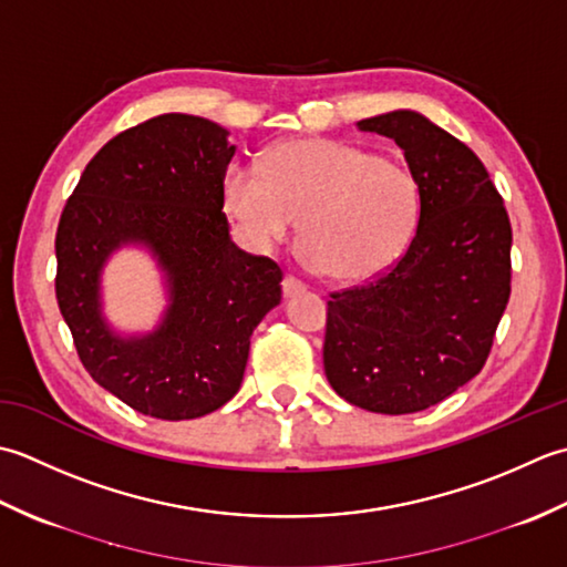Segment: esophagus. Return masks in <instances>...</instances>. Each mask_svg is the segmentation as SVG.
Segmentation results:
<instances>
[{"instance_id":"obj_1","label":"esophagus","mask_w":567,"mask_h":567,"mask_svg":"<svg viewBox=\"0 0 567 567\" xmlns=\"http://www.w3.org/2000/svg\"><path fill=\"white\" fill-rule=\"evenodd\" d=\"M281 286H284V296L286 298H293V296L306 291V284L300 281V279H296V276H286Z\"/></svg>"}]
</instances>
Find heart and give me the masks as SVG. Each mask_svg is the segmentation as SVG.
I'll return each instance as SVG.
<instances>
[{"mask_svg": "<svg viewBox=\"0 0 567 567\" xmlns=\"http://www.w3.org/2000/svg\"><path fill=\"white\" fill-rule=\"evenodd\" d=\"M260 173L229 166L225 210L251 247L269 251L293 235L308 267L360 284L394 267L421 215V188L394 158L334 138H296L271 148Z\"/></svg>", "mask_w": 567, "mask_h": 567, "instance_id": "heart-1", "label": "heart"}]
</instances>
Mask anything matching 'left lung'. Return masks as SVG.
<instances>
[{
	"mask_svg": "<svg viewBox=\"0 0 567 567\" xmlns=\"http://www.w3.org/2000/svg\"><path fill=\"white\" fill-rule=\"evenodd\" d=\"M357 130L394 138L421 215L394 269L328 300L322 364L352 406L415 413L487 362L512 293V225L482 161L425 114L384 112Z\"/></svg>",
	"mask_w": 567,
	"mask_h": 567,
	"instance_id": "obj_1",
	"label": "left lung"
}]
</instances>
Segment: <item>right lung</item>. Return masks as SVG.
<instances>
[{"label": "right lung", "instance_id": "1", "mask_svg": "<svg viewBox=\"0 0 567 567\" xmlns=\"http://www.w3.org/2000/svg\"><path fill=\"white\" fill-rule=\"evenodd\" d=\"M217 122L161 114L117 134L85 166L55 235V298L80 362L112 396L164 421H190L233 399L249 338L281 303L284 274L241 251L223 213L237 146ZM144 248L167 306L152 331L124 333L104 316V269Z\"/></svg>", "mask_w": 567, "mask_h": 567}]
</instances>
